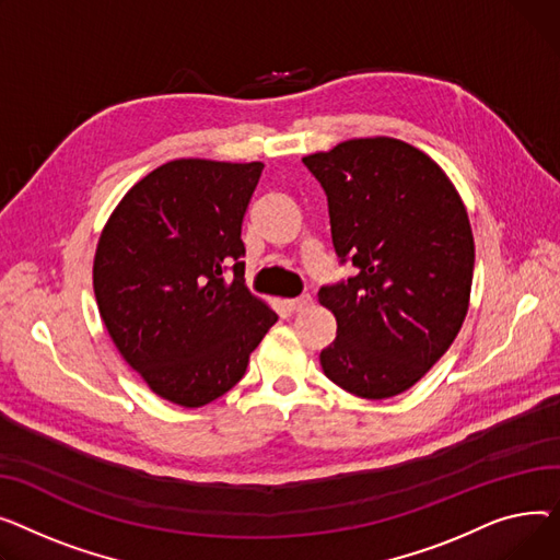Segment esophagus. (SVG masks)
Here are the masks:
<instances>
[{"label":"esophagus","instance_id":"obj_1","mask_svg":"<svg viewBox=\"0 0 560 560\" xmlns=\"http://www.w3.org/2000/svg\"><path fill=\"white\" fill-rule=\"evenodd\" d=\"M312 303H314L312 295H310V293H303V295H299V299H289V301H287V307H289L291 312H305Z\"/></svg>","mask_w":560,"mask_h":560}]
</instances>
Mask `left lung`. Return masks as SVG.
<instances>
[{"instance_id":"1","label":"left lung","mask_w":560,"mask_h":560,"mask_svg":"<svg viewBox=\"0 0 560 560\" xmlns=\"http://www.w3.org/2000/svg\"><path fill=\"white\" fill-rule=\"evenodd\" d=\"M327 194L332 244L357 276L323 287L337 318L323 373L352 396L411 388L462 330L475 240L462 194L424 151L375 136L303 158Z\"/></svg>"}]
</instances>
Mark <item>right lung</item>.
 Listing matches in <instances>:
<instances>
[{
  "label": "right lung",
  "mask_w": 560,
  "mask_h": 560,
  "mask_svg": "<svg viewBox=\"0 0 560 560\" xmlns=\"http://www.w3.org/2000/svg\"><path fill=\"white\" fill-rule=\"evenodd\" d=\"M261 162L178 158L130 187L98 235L106 330L155 396L196 409L233 388L278 314L244 284L242 223ZM236 261V278L222 271Z\"/></svg>",
  "instance_id": "add662e5"
}]
</instances>
